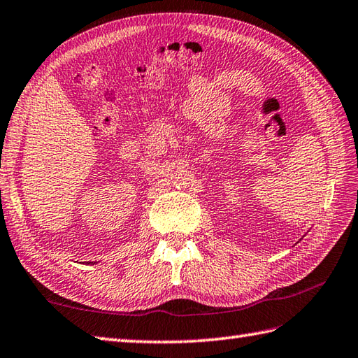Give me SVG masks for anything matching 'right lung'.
Returning <instances> with one entry per match:
<instances>
[{
  "instance_id": "add662e5",
  "label": "right lung",
  "mask_w": 358,
  "mask_h": 358,
  "mask_svg": "<svg viewBox=\"0 0 358 358\" xmlns=\"http://www.w3.org/2000/svg\"><path fill=\"white\" fill-rule=\"evenodd\" d=\"M88 264H90V262H88Z\"/></svg>"
}]
</instances>
